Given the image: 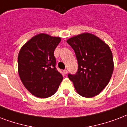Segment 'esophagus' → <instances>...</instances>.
<instances>
[{
	"label": "esophagus",
	"mask_w": 127,
	"mask_h": 127,
	"mask_svg": "<svg viewBox=\"0 0 127 127\" xmlns=\"http://www.w3.org/2000/svg\"><path fill=\"white\" fill-rule=\"evenodd\" d=\"M63 72H64V74H67V72H68V70H63Z\"/></svg>",
	"instance_id": "obj_1"
}]
</instances>
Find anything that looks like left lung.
Returning a JSON list of instances; mask_svg holds the SVG:
<instances>
[{"instance_id":"obj_1","label":"left lung","mask_w":127,"mask_h":127,"mask_svg":"<svg viewBox=\"0 0 127 127\" xmlns=\"http://www.w3.org/2000/svg\"><path fill=\"white\" fill-rule=\"evenodd\" d=\"M78 61V70L68 76L76 92L83 97L91 98L102 91L110 81L113 69L110 47L100 38L83 33L67 40Z\"/></svg>"}]
</instances>
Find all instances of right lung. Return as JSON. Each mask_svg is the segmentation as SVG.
<instances>
[{"mask_svg":"<svg viewBox=\"0 0 127 127\" xmlns=\"http://www.w3.org/2000/svg\"><path fill=\"white\" fill-rule=\"evenodd\" d=\"M60 37L46 34L34 36L25 43L18 56V72L25 88L32 95L48 98L56 93L63 79L55 67L54 51Z\"/></svg>","mask_w":127,"mask_h":127,"instance_id":"1","label":"right lung"}]
</instances>
